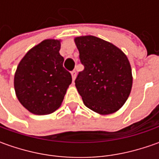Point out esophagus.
I'll use <instances>...</instances> for the list:
<instances>
[{
    "mask_svg": "<svg viewBox=\"0 0 159 159\" xmlns=\"http://www.w3.org/2000/svg\"><path fill=\"white\" fill-rule=\"evenodd\" d=\"M76 70H72L71 71V77H72V81H74V80H75V78H76Z\"/></svg>",
    "mask_w": 159,
    "mask_h": 159,
    "instance_id": "1",
    "label": "esophagus"
}]
</instances>
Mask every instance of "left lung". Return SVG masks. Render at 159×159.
Wrapping results in <instances>:
<instances>
[{
  "mask_svg": "<svg viewBox=\"0 0 159 159\" xmlns=\"http://www.w3.org/2000/svg\"><path fill=\"white\" fill-rule=\"evenodd\" d=\"M84 70L75 86L84 104L107 115L124 105L132 89V70L124 53L113 44L95 36L75 38Z\"/></svg>",
  "mask_w": 159,
  "mask_h": 159,
  "instance_id": "1",
  "label": "left lung"
}]
</instances>
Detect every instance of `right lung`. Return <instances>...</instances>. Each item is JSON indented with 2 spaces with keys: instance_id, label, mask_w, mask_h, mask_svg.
Segmentation results:
<instances>
[{
  "instance_id": "obj_1",
  "label": "right lung",
  "mask_w": 159,
  "mask_h": 159,
  "mask_svg": "<svg viewBox=\"0 0 159 159\" xmlns=\"http://www.w3.org/2000/svg\"><path fill=\"white\" fill-rule=\"evenodd\" d=\"M60 48V40H43L26 53L16 68V95L30 112L50 114L64 100L71 75L63 66Z\"/></svg>"
}]
</instances>
